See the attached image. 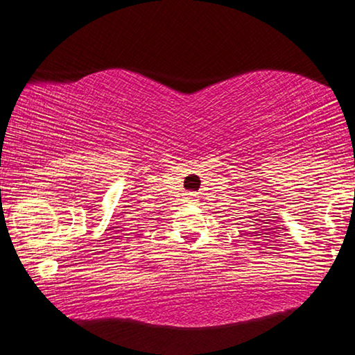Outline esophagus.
Listing matches in <instances>:
<instances>
[{"instance_id":"1","label":"esophagus","mask_w":355,"mask_h":355,"mask_svg":"<svg viewBox=\"0 0 355 355\" xmlns=\"http://www.w3.org/2000/svg\"><path fill=\"white\" fill-rule=\"evenodd\" d=\"M184 201H187V202H194V201H196V194L187 193V194H184Z\"/></svg>"}]
</instances>
